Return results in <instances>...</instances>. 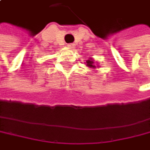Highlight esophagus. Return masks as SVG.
Instances as JSON below:
<instances>
[{
	"label": "esophagus",
	"mask_w": 150,
	"mask_h": 150,
	"mask_svg": "<svg viewBox=\"0 0 150 150\" xmlns=\"http://www.w3.org/2000/svg\"><path fill=\"white\" fill-rule=\"evenodd\" d=\"M67 46H68V48H69V49H74V46H76V45H74V43H69V44L67 45Z\"/></svg>",
	"instance_id": "esophagus-1"
}]
</instances>
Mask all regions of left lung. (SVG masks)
<instances>
[{"label":"left lung","mask_w":150,"mask_h":150,"mask_svg":"<svg viewBox=\"0 0 150 150\" xmlns=\"http://www.w3.org/2000/svg\"><path fill=\"white\" fill-rule=\"evenodd\" d=\"M86 62H88V66H90V67H94L95 68V65H93V61H86Z\"/></svg>","instance_id":"8db88e82"}]
</instances>
